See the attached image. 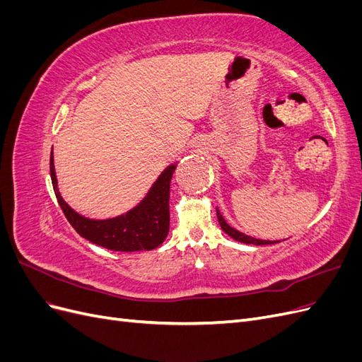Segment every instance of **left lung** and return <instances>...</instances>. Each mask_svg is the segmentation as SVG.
Instances as JSON below:
<instances>
[{
  "label": "left lung",
  "mask_w": 362,
  "mask_h": 362,
  "mask_svg": "<svg viewBox=\"0 0 362 362\" xmlns=\"http://www.w3.org/2000/svg\"><path fill=\"white\" fill-rule=\"evenodd\" d=\"M216 211H217L218 223H221V226H222L223 231H225L229 237H233L234 240H237V242H240V243H246V245H255V246H262V245H275V243H278V240H275V242H272V240H259V238H254V237H250V235H246V234H243V233L237 231V229H234L233 226H229V225L226 223V221L223 218V216L221 214V211H218V208H216Z\"/></svg>",
  "instance_id": "obj_1"
}]
</instances>
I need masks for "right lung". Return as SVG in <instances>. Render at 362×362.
Masks as SVG:
<instances>
[{
  "instance_id": "obj_1",
  "label": "right lung",
  "mask_w": 362,
  "mask_h": 362,
  "mask_svg": "<svg viewBox=\"0 0 362 362\" xmlns=\"http://www.w3.org/2000/svg\"><path fill=\"white\" fill-rule=\"evenodd\" d=\"M177 164H170L161 172L157 181L134 208L110 218H89L71 208L59 192L54 156L51 152L49 169L54 192L69 223L89 242L119 252L152 250L158 247L169 233V196L170 180Z\"/></svg>"
}]
</instances>
